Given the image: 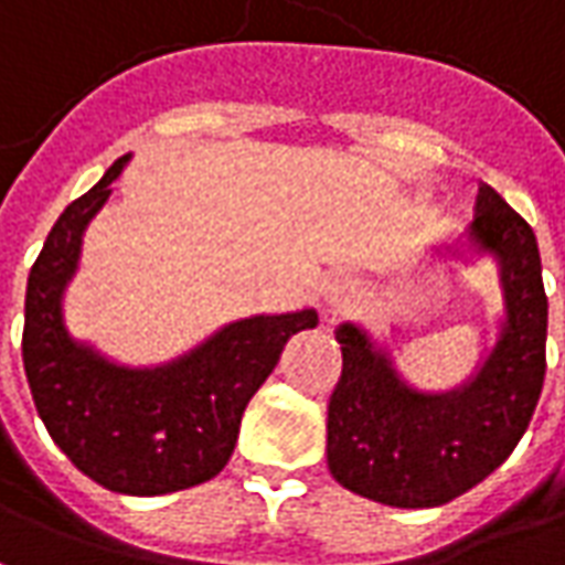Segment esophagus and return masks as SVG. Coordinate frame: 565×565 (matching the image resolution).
Wrapping results in <instances>:
<instances>
[{"label":"esophagus","instance_id":"obj_1","mask_svg":"<svg viewBox=\"0 0 565 565\" xmlns=\"http://www.w3.org/2000/svg\"><path fill=\"white\" fill-rule=\"evenodd\" d=\"M321 309L327 315H339L342 309H349L354 299V281L345 275H327L321 281Z\"/></svg>","mask_w":565,"mask_h":565}]
</instances>
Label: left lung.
<instances>
[{
	"label": "left lung",
	"instance_id": "1",
	"mask_svg": "<svg viewBox=\"0 0 565 565\" xmlns=\"http://www.w3.org/2000/svg\"><path fill=\"white\" fill-rule=\"evenodd\" d=\"M434 250L444 256V247ZM468 250L499 263L504 318L487 361L459 388L416 392L364 327L339 323L342 376L327 406V465L364 499L392 508L452 502L487 480L530 428L547 339L542 256L530 223L487 183L477 192Z\"/></svg>",
	"mask_w": 565,
	"mask_h": 565
}]
</instances>
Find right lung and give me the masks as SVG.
<instances>
[{
	"label": "right lung",
	"instance_id": "obj_1",
	"mask_svg": "<svg viewBox=\"0 0 565 565\" xmlns=\"http://www.w3.org/2000/svg\"><path fill=\"white\" fill-rule=\"evenodd\" d=\"M128 159L121 156L57 216L30 269L23 370L51 440L82 475L121 495H164L226 468L244 406L269 379L287 339L318 323V311L226 323L177 361L137 370L76 342L63 323V290L78 269L82 235Z\"/></svg>",
	"mask_w": 565,
	"mask_h": 565
}]
</instances>
